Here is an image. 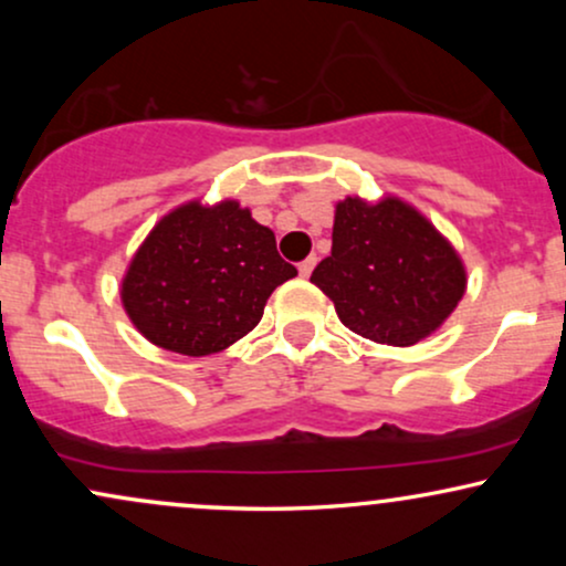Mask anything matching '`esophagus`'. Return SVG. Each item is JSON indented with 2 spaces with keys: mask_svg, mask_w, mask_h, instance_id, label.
Here are the masks:
<instances>
[{
  "mask_svg": "<svg viewBox=\"0 0 566 566\" xmlns=\"http://www.w3.org/2000/svg\"><path fill=\"white\" fill-rule=\"evenodd\" d=\"M314 265H316V258L311 255V258H305L303 263H297V271H301V276H311V271H314Z\"/></svg>",
  "mask_w": 566,
  "mask_h": 566,
  "instance_id": "34e87169",
  "label": "esophagus"
}]
</instances>
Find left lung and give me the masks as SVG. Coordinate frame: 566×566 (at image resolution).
Returning <instances> with one entry per match:
<instances>
[{"instance_id":"1","label":"left lung","mask_w":566,"mask_h":566,"mask_svg":"<svg viewBox=\"0 0 566 566\" xmlns=\"http://www.w3.org/2000/svg\"><path fill=\"white\" fill-rule=\"evenodd\" d=\"M311 282L335 303L350 333L415 346L458 308L465 269L454 247L407 201L346 197L335 207L333 252Z\"/></svg>"}]
</instances>
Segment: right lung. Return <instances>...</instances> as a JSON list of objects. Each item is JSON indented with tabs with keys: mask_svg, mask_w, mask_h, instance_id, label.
I'll return each instance as SVG.
<instances>
[{
	"mask_svg": "<svg viewBox=\"0 0 566 566\" xmlns=\"http://www.w3.org/2000/svg\"><path fill=\"white\" fill-rule=\"evenodd\" d=\"M297 269L276 252L274 231L226 199L188 201L138 247L122 303L143 337L184 356L229 348L261 322L265 301Z\"/></svg>",
	"mask_w": 566,
	"mask_h": 566,
	"instance_id": "right-lung-1",
	"label": "right lung"
}]
</instances>
